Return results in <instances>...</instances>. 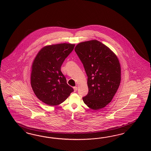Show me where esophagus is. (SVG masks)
<instances>
[{"label":"esophagus","mask_w":151,"mask_h":151,"mask_svg":"<svg viewBox=\"0 0 151 151\" xmlns=\"http://www.w3.org/2000/svg\"><path fill=\"white\" fill-rule=\"evenodd\" d=\"M73 91L74 92H76L77 90H78V87H76V86H75V87H73Z\"/></svg>","instance_id":"esophagus-1"}]
</instances>
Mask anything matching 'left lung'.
Masks as SVG:
<instances>
[{"instance_id":"obj_1","label":"left lung","mask_w":151,"mask_h":151,"mask_svg":"<svg viewBox=\"0 0 151 151\" xmlns=\"http://www.w3.org/2000/svg\"><path fill=\"white\" fill-rule=\"evenodd\" d=\"M75 51L88 77V92L83 101L92 110H100L111 102L119 86V59L109 47L96 40L78 43Z\"/></svg>"}]
</instances>
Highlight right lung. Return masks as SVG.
I'll return each instance as SVG.
<instances>
[{
	"label": "right lung",
	"instance_id": "add662e5",
	"mask_svg": "<svg viewBox=\"0 0 151 151\" xmlns=\"http://www.w3.org/2000/svg\"><path fill=\"white\" fill-rule=\"evenodd\" d=\"M75 44L61 43L43 47L32 62L30 82L39 100L50 106L63 103L73 91L61 71L65 59Z\"/></svg>",
	"mask_w": 151,
	"mask_h": 151
}]
</instances>
